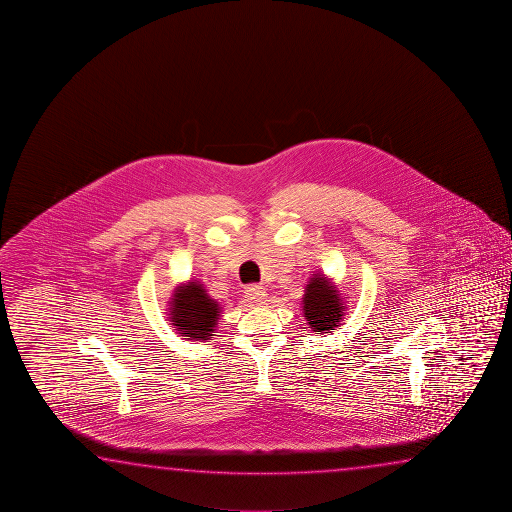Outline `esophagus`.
<instances>
[{
  "mask_svg": "<svg viewBox=\"0 0 512 512\" xmlns=\"http://www.w3.org/2000/svg\"><path fill=\"white\" fill-rule=\"evenodd\" d=\"M245 295H247V301L252 304H263L265 303V299H267V292H265V288H261V286H247V290H245Z\"/></svg>",
  "mask_w": 512,
  "mask_h": 512,
  "instance_id": "1",
  "label": "esophagus"
}]
</instances>
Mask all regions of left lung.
<instances>
[{
    "instance_id": "8db88e82",
    "label": "left lung",
    "mask_w": 512,
    "mask_h": 512,
    "mask_svg": "<svg viewBox=\"0 0 512 512\" xmlns=\"http://www.w3.org/2000/svg\"><path fill=\"white\" fill-rule=\"evenodd\" d=\"M303 317L315 333H331L346 319V297L324 272H315L304 286Z\"/></svg>"
}]
</instances>
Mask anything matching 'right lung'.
Listing matches in <instances>:
<instances>
[{"label": "right lung", "instance_id": "right-lung-1", "mask_svg": "<svg viewBox=\"0 0 512 512\" xmlns=\"http://www.w3.org/2000/svg\"><path fill=\"white\" fill-rule=\"evenodd\" d=\"M222 306L208 294L204 283L188 279L172 290L166 319L179 337L190 342H209L217 333Z\"/></svg>", "mask_w": 512, "mask_h": 512}]
</instances>
